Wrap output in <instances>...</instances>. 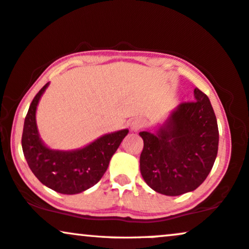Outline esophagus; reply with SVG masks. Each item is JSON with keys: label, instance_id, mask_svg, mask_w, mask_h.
I'll return each mask as SVG.
<instances>
[{"label": "esophagus", "instance_id": "34e87169", "mask_svg": "<svg viewBox=\"0 0 249 249\" xmlns=\"http://www.w3.org/2000/svg\"><path fill=\"white\" fill-rule=\"evenodd\" d=\"M143 125H144V123H143L142 119H141V118H135V119H133V121L131 122L130 127H131V130L133 131V132H138V131H140L141 128L143 127Z\"/></svg>", "mask_w": 249, "mask_h": 249}]
</instances>
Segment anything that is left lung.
<instances>
[{
  "label": "left lung",
  "mask_w": 249,
  "mask_h": 249,
  "mask_svg": "<svg viewBox=\"0 0 249 249\" xmlns=\"http://www.w3.org/2000/svg\"><path fill=\"white\" fill-rule=\"evenodd\" d=\"M152 131L140 132V171L157 193L177 196L196 190L209 175L218 150V126L208 96L194 89Z\"/></svg>",
  "instance_id": "obj_1"
}]
</instances>
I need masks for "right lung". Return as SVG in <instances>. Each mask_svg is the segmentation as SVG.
I'll return each mask as SVG.
<instances>
[{"mask_svg": "<svg viewBox=\"0 0 249 249\" xmlns=\"http://www.w3.org/2000/svg\"><path fill=\"white\" fill-rule=\"evenodd\" d=\"M48 86L47 83L39 90L25 117L21 137L24 156L34 176L45 186L62 194L81 193L102 178L128 130L103 134L78 149H52L41 139L36 124L37 105Z\"/></svg>", "mask_w": 249, "mask_h": 249, "instance_id": "add662e5", "label": "right lung"}]
</instances>
